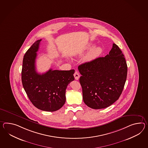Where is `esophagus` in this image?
I'll return each mask as SVG.
<instances>
[{"label":"esophagus","mask_w":148,"mask_h":148,"mask_svg":"<svg viewBox=\"0 0 148 148\" xmlns=\"http://www.w3.org/2000/svg\"><path fill=\"white\" fill-rule=\"evenodd\" d=\"M74 77H75V79L76 80H78L79 79V73L77 72H75L74 74Z\"/></svg>","instance_id":"obj_1"}]
</instances>
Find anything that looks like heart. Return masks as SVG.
Segmentation results:
<instances>
[{
	"instance_id": "obj_1",
	"label": "heart",
	"mask_w": 148,
	"mask_h": 148,
	"mask_svg": "<svg viewBox=\"0 0 148 148\" xmlns=\"http://www.w3.org/2000/svg\"><path fill=\"white\" fill-rule=\"evenodd\" d=\"M95 47V44L93 43L89 44L87 45L84 49V51H88L90 50ZM103 50L101 47H96L94 48L92 50L87 54L85 57V60L87 61H90L93 60L98 57L101 53H102Z\"/></svg>"
}]
</instances>
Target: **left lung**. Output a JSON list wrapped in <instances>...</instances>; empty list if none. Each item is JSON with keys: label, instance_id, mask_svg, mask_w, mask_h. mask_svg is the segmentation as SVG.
Listing matches in <instances>:
<instances>
[{"label": "left lung", "instance_id": "8db88e82", "mask_svg": "<svg viewBox=\"0 0 148 148\" xmlns=\"http://www.w3.org/2000/svg\"><path fill=\"white\" fill-rule=\"evenodd\" d=\"M83 99L93 109L108 108L119 99L126 82L127 65L118 45L109 54L79 65Z\"/></svg>", "mask_w": 148, "mask_h": 148}]
</instances>
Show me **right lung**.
<instances>
[{
	"instance_id": "1",
	"label": "right lung",
	"mask_w": 148,
	"mask_h": 148,
	"mask_svg": "<svg viewBox=\"0 0 148 148\" xmlns=\"http://www.w3.org/2000/svg\"><path fill=\"white\" fill-rule=\"evenodd\" d=\"M41 40L36 41L25 52L23 59L22 83L30 101L40 110L53 112L66 101V89L74 79L75 71L49 69L43 74L36 72L37 52Z\"/></svg>"
}]
</instances>
